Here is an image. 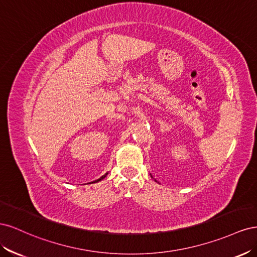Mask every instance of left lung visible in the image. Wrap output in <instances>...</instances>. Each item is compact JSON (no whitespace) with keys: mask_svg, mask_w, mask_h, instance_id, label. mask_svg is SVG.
<instances>
[{"mask_svg":"<svg viewBox=\"0 0 257 257\" xmlns=\"http://www.w3.org/2000/svg\"><path fill=\"white\" fill-rule=\"evenodd\" d=\"M151 177H152V176H151ZM155 181H157V180H155Z\"/></svg>","mask_w":257,"mask_h":257,"instance_id":"1","label":"left lung"}]
</instances>
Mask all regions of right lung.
<instances>
[{
    "instance_id": "right-lung-1",
    "label": "right lung",
    "mask_w": 257,
    "mask_h": 257,
    "mask_svg": "<svg viewBox=\"0 0 257 257\" xmlns=\"http://www.w3.org/2000/svg\"><path fill=\"white\" fill-rule=\"evenodd\" d=\"M107 175H108V173H107V174H105L104 176H102V177H100L99 179H97V180H95V182H98V181H100V180H103V179H104V178H105V177H106Z\"/></svg>"
}]
</instances>
